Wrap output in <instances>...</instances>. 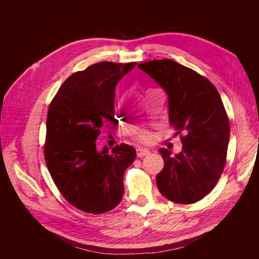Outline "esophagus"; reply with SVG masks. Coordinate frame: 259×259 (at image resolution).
I'll return each mask as SVG.
<instances>
[{
	"instance_id": "obj_1",
	"label": "esophagus",
	"mask_w": 259,
	"mask_h": 259,
	"mask_svg": "<svg viewBox=\"0 0 259 259\" xmlns=\"http://www.w3.org/2000/svg\"><path fill=\"white\" fill-rule=\"evenodd\" d=\"M137 152H138L139 157H144V156L148 155L150 151H149V149H147V148H140V149H138Z\"/></svg>"
}]
</instances>
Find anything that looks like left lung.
I'll list each match as a JSON object with an SVG mask.
<instances>
[{"label":"left lung","mask_w":259,"mask_h":259,"mask_svg":"<svg viewBox=\"0 0 259 259\" xmlns=\"http://www.w3.org/2000/svg\"><path fill=\"white\" fill-rule=\"evenodd\" d=\"M168 95L170 124L181 137L182 151L159 153L164 168L156 175L159 192L176 203H193L209 194L226 165L230 124L221 95L210 80L172 60L142 63Z\"/></svg>","instance_id":"obj_1"}]
</instances>
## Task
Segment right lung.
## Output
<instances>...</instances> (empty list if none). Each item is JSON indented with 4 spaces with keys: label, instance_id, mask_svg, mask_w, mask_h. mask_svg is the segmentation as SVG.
Masks as SVG:
<instances>
[{
    "label": "right lung",
    "instance_id": "1",
    "mask_svg": "<svg viewBox=\"0 0 259 259\" xmlns=\"http://www.w3.org/2000/svg\"><path fill=\"white\" fill-rule=\"evenodd\" d=\"M137 63L101 62L68 77L52 100L46 121L45 160L62 195L75 208L102 214L124 195V173L137 151L116 145L99 150L97 139L105 125L115 124L114 91Z\"/></svg>",
    "mask_w": 259,
    "mask_h": 259
}]
</instances>
